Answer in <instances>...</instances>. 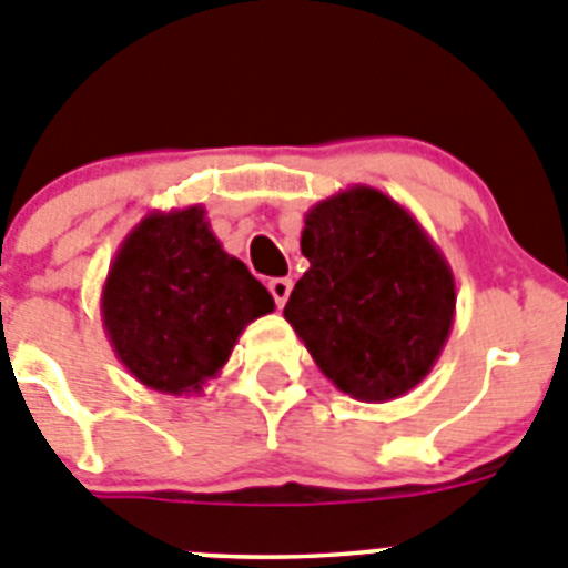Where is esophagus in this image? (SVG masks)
<instances>
[{"label":"esophagus","mask_w":568,"mask_h":568,"mask_svg":"<svg viewBox=\"0 0 568 568\" xmlns=\"http://www.w3.org/2000/svg\"><path fill=\"white\" fill-rule=\"evenodd\" d=\"M268 291H272L274 303H277V308H283L285 300H288L291 294V280L288 277H274L268 280Z\"/></svg>","instance_id":"esophagus-1"}]
</instances>
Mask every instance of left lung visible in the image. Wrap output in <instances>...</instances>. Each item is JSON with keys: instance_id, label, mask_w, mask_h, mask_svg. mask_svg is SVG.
<instances>
[{"instance_id": "8db88e82", "label": "left lung", "mask_w": 568, "mask_h": 568, "mask_svg": "<svg viewBox=\"0 0 568 568\" xmlns=\"http://www.w3.org/2000/svg\"><path fill=\"white\" fill-rule=\"evenodd\" d=\"M311 268L285 320L339 390L387 402L430 373L453 325L456 283L405 209L376 189H351L311 209Z\"/></svg>"}]
</instances>
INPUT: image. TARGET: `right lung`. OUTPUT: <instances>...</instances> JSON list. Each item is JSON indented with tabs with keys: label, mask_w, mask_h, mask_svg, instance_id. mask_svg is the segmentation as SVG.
Instances as JSON below:
<instances>
[{
	"label": "right lung",
	"mask_w": 568,
	"mask_h": 568,
	"mask_svg": "<svg viewBox=\"0 0 568 568\" xmlns=\"http://www.w3.org/2000/svg\"><path fill=\"white\" fill-rule=\"evenodd\" d=\"M104 325L119 359L152 390H197L272 294L209 232L197 206L150 214L126 237L104 285Z\"/></svg>",
	"instance_id": "right-lung-1"
}]
</instances>
